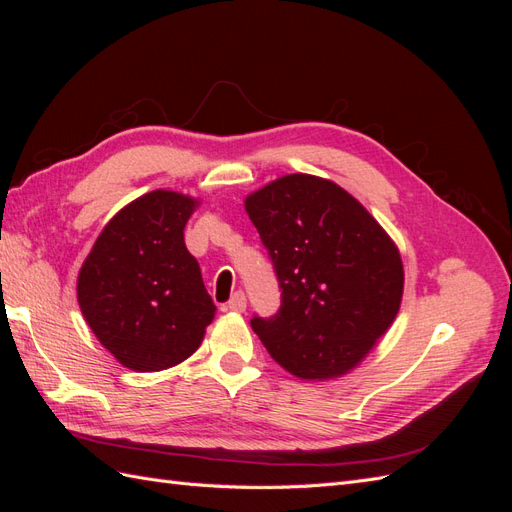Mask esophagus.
Wrapping results in <instances>:
<instances>
[{
    "instance_id": "esophagus-1",
    "label": "esophagus",
    "mask_w": 512,
    "mask_h": 512,
    "mask_svg": "<svg viewBox=\"0 0 512 512\" xmlns=\"http://www.w3.org/2000/svg\"><path fill=\"white\" fill-rule=\"evenodd\" d=\"M224 309H230V312H243L245 309V294L239 290L230 297V301L224 305Z\"/></svg>"
}]
</instances>
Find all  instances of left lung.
I'll use <instances>...</instances> for the list:
<instances>
[{
	"mask_svg": "<svg viewBox=\"0 0 512 512\" xmlns=\"http://www.w3.org/2000/svg\"><path fill=\"white\" fill-rule=\"evenodd\" d=\"M269 250L282 307L252 329L277 365L301 380L352 371L389 331L404 297L395 241L331 179L294 173L247 194Z\"/></svg>",
	"mask_w": 512,
	"mask_h": 512,
	"instance_id": "1",
	"label": "left lung"
}]
</instances>
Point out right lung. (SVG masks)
<instances>
[{
    "label": "right lung",
    "instance_id": "obj_1",
    "mask_svg": "<svg viewBox=\"0 0 512 512\" xmlns=\"http://www.w3.org/2000/svg\"><path fill=\"white\" fill-rule=\"evenodd\" d=\"M200 205L153 190L117 211L76 280L89 329L132 371H162L192 356L215 316L183 228Z\"/></svg>",
    "mask_w": 512,
    "mask_h": 512
}]
</instances>
